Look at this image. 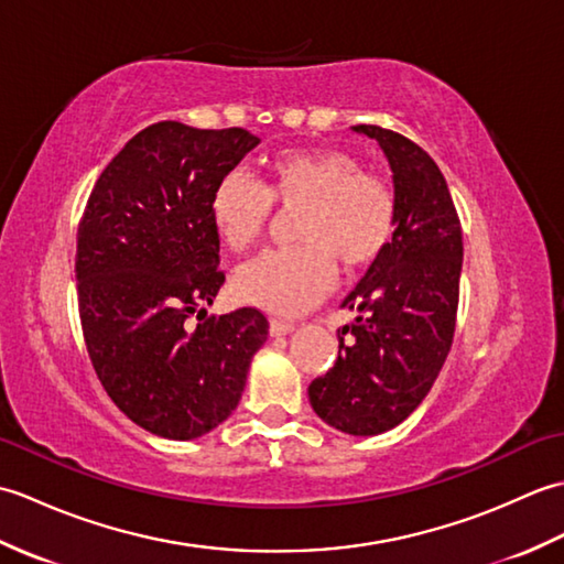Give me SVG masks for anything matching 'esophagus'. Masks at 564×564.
<instances>
[{
	"label": "esophagus",
	"mask_w": 564,
	"mask_h": 564,
	"mask_svg": "<svg viewBox=\"0 0 564 564\" xmlns=\"http://www.w3.org/2000/svg\"><path fill=\"white\" fill-rule=\"evenodd\" d=\"M295 327L291 325V322H283V319H271L269 322V332H271V337H285V334H291Z\"/></svg>",
	"instance_id": "obj_1"
}]
</instances>
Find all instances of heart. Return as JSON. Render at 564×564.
<instances>
[{
  "mask_svg": "<svg viewBox=\"0 0 564 564\" xmlns=\"http://www.w3.org/2000/svg\"><path fill=\"white\" fill-rule=\"evenodd\" d=\"M273 203L301 210V245L263 251L232 275L239 303L273 315H301L317 305L337 281V261L349 273L376 263L398 225L388 178L364 172L349 152L313 148L275 154L263 186L239 170L223 174L208 200L215 235L232 251H245L267 232Z\"/></svg>",
  "mask_w": 564,
  "mask_h": 564,
  "instance_id": "heart-1",
  "label": "heart"
}]
</instances>
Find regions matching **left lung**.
I'll list each match as a JSON object with an SVG mask.
<instances>
[{
  "instance_id": "obj_1",
  "label": "left lung",
  "mask_w": 564,
  "mask_h": 564,
  "mask_svg": "<svg viewBox=\"0 0 564 564\" xmlns=\"http://www.w3.org/2000/svg\"><path fill=\"white\" fill-rule=\"evenodd\" d=\"M373 138L392 170L398 225L392 242L346 295L358 310L341 327L339 358L310 382L322 422L351 436L402 424L446 361L458 313L463 230L436 162L394 130L354 126Z\"/></svg>"
}]
</instances>
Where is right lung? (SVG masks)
<instances>
[{
	"instance_id": "1",
	"label": "right lung",
	"mask_w": 564,
	"mask_h": 564,
	"mask_svg": "<svg viewBox=\"0 0 564 564\" xmlns=\"http://www.w3.org/2000/svg\"><path fill=\"white\" fill-rule=\"evenodd\" d=\"M257 145L245 128L148 126L101 172L82 215L75 273L91 366L118 410L162 438L223 424L269 337L257 307L203 310L225 283L213 186Z\"/></svg>"
}]
</instances>
